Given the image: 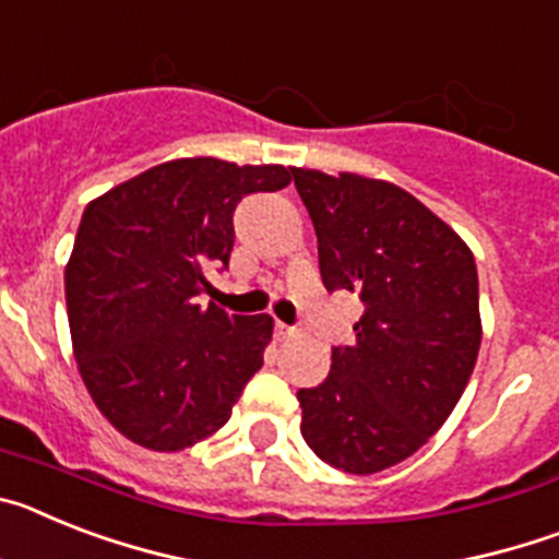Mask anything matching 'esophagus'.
<instances>
[{"label":"esophagus","instance_id":"34e87169","mask_svg":"<svg viewBox=\"0 0 559 559\" xmlns=\"http://www.w3.org/2000/svg\"><path fill=\"white\" fill-rule=\"evenodd\" d=\"M274 333H276V338L285 341V338H290V335H294V328H290V324L276 322V324H274Z\"/></svg>","mask_w":559,"mask_h":559}]
</instances>
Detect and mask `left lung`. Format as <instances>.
Listing matches in <instances>:
<instances>
[{"label": "left lung", "mask_w": 559, "mask_h": 559, "mask_svg": "<svg viewBox=\"0 0 559 559\" xmlns=\"http://www.w3.org/2000/svg\"><path fill=\"white\" fill-rule=\"evenodd\" d=\"M328 290L364 302L353 347L299 389L302 437L322 462L369 476L412 456L462 397L481 344L476 260L426 204L389 181L290 167Z\"/></svg>", "instance_id": "1"}]
</instances>
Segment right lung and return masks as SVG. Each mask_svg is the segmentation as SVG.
<instances>
[{
	"instance_id": "add662e5",
	"label": "right lung",
	"mask_w": 559,
	"mask_h": 559,
	"mask_svg": "<svg viewBox=\"0 0 559 559\" xmlns=\"http://www.w3.org/2000/svg\"><path fill=\"white\" fill-rule=\"evenodd\" d=\"M288 185L283 165L199 156L86 206L63 276L69 330L83 383L122 437L170 453L226 426L274 322L201 305L206 271L229 269L237 204Z\"/></svg>"
}]
</instances>
